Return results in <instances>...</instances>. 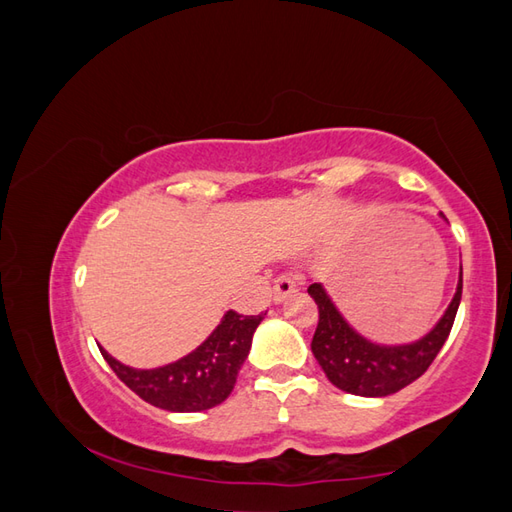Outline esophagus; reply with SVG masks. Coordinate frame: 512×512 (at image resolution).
Listing matches in <instances>:
<instances>
[{"mask_svg":"<svg viewBox=\"0 0 512 512\" xmlns=\"http://www.w3.org/2000/svg\"><path fill=\"white\" fill-rule=\"evenodd\" d=\"M295 293H297V282H295V279H290V277H277L275 279V286H273V302L275 304L286 302V299L290 295H295Z\"/></svg>","mask_w":512,"mask_h":512,"instance_id":"1","label":"esophagus"}]
</instances>
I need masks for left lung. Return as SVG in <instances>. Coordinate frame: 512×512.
I'll use <instances>...</instances> for the list:
<instances>
[{
    "instance_id": "obj_1",
    "label": "left lung",
    "mask_w": 512,
    "mask_h": 512,
    "mask_svg": "<svg viewBox=\"0 0 512 512\" xmlns=\"http://www.w3.org/2000/svg\"><path fill=\"white\" fill-rule=\"evenodd\" d=\"M308 295L315 299L319 308V322L310 350L328 382L350 395L386 397L422 377L446 344L459 302H462V268H459L453 302L424 337L410 344L370 342L346 322L322 284H310Z\"/></svg>"
}]
</instances>
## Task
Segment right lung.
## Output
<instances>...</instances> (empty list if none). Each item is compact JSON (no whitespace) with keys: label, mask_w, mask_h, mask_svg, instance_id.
I'll list each match as a JSON object with an SVG mask.
<instances>
[{"label":"right lung","mask_w":512,"mask_h":512,"mask_svg":"<svg viewBox=\"0 0 512 512\" xmlns=\"http://www.w3.org/2000/svg\"><path fill=\"white\" fill-rule=\"evenodd\" d=\"M262 319L264 315L244 317L228 310L206 342L193 353L150 370L126 366L102 346L99 350L115 375L144 402L173 413H199L222 404L233 393L239 368L246 362Z\"/></svg>","instance_id":"1"}]
</instances>
